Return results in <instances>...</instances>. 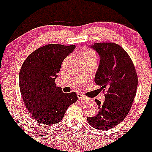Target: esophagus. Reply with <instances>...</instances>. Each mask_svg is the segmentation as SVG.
<instances>
[{"label":"esophagus","instance_id":"obj_1","mask_svg":"<svg viewBox=\"0 0 152 152\" xmlns=\"http://www.w3.org/2000/svg\"><path fill=\"white\" fill-rule=\"evenodd\" d=\"M77 96H78V98H79V99H80V100H86V97H84V95H83L82 94H81V93H79V94H77Z\"/></svg>","mask_w":152,"mask_h":152}]
</instances>
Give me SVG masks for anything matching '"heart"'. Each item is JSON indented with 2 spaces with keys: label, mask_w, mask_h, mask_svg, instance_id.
Listing matches in <instances>:
<instances>
[{
  "label": "heart",
  "mask_w": 152,
  "mask_h": 152,
  "mask_svg": "<svg viewBox=\"0 0 152 152\" xmlns=\"http://www.w3.org/2000/svg\"><path fill=\"white\" fill-rule=\"evenodd\" d=\"M85 55H94V54L92 53V52H91V51H86V53H85Z\"/></svg>",
  "instance_id": "1"
}]
</instances>
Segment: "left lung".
<instances>
[{
	"label": "left lung",
	"mask_w": 152,
	"mask_h": 152,
	"mask_svg": "<svg viewBox=\"0 0 152 152\" xmlns=\"http://www.w3.org/2000/svg\"><path fill=\"white\" fill-rule=\"evenodd\" d=\"M99 55V67L94 81L107 89L104 102L96 99L99 111L87 118L89 125L98 130H109L125 119L132 106L138 86V76L128 53L115 43H94L89 46Z\"/></svg>",
	"instance_id": "obj_1"
}]
</instances>
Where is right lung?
<instances>
[{
	"label": "right lung",
	"mask_w": 152,
	"mask_h": 152,
	"mask_svg": "<svg viewBox=\"0 0 152 152\" xmlns=\"http://www.w3.org/2000/svg\"><path fill=\"white\" fill-rule=\"evenodd\" d=\"M75 45L50 44L28 56L19 71V88L25 105L31 116L45 126L58 123L66 110L78 100L75 92L63 93L55 80L63 60Z\"/></svg>",
	"instance_id": "1"
}]
</instances>
